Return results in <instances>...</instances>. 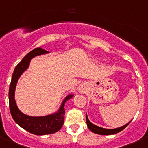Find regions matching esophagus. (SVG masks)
I'll return each instance as SVG.
<instances>
[{
	"mask_svg": "<svg viewBox=\"0 0 148 148\" xmlns=\"http://www.w3.org/2000/svg\"><path fill=\"white\" fill-rule=\"evenodd\" d=\"M79 90H80V91H81V92H84V84H82V85L80 86Z\"/></svg>",
	"mask_w": 148,
	"mask_h": 148,
	"instance_id": "34e87169",
	"label": "esophagus"
}]
</instances>
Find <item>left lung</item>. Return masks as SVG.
Instances as JSON below:
<instances>
[{"label":"left lung","mask_w":148,"mask_h":148,"mask_svg":"<svg viewBox=\"0 0 148 148\" xmlns=\"http://www.w3.org/2000/svg\"><path fill=\"white\" fill-rule=\"evenodd\" d=\"M86 123H87V126L88 127V129L91 131L92 132L95 134H101V135H110V134H117L119 132H121L122 130L125 129L128 125L130 123V122L127 123V124L124 125L123 126H121L120 128H117V129H103V128L99 127L97 126H95L93 123H91V122L89 121L88 120V117H87V115H86Z\"/></svg>","instance_id":"1"}]
</instances>
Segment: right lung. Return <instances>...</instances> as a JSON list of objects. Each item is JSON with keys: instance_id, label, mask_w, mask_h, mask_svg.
Segmentation results:
<instances>
[{"instance_id": "1", "label": "right lung", "mask_w": 148, "mask_h": 148, "mask_svg": "<svg viewBox=\"0 0 148 148\" xmlns=\"http://www.w3.org/2000/svg\"><path fill=\"white\" fill-rule=\"evenodd\" d=\"M49 51L41 49L36 48L29 52L22 61L15 67L10 84L8 92L9 109L12 118L19 126L23 128L29 133L36 135H45L54 134L60 130L64 121V104L68 99H71L73 94H70L63 101L62 105L58 112L54 115H47L43 117H31L22 113L18 109L14 99V91L18 79L22 73L28 67L32 58L37 55L47 54Z\"/></svg>"}]
</instances>
